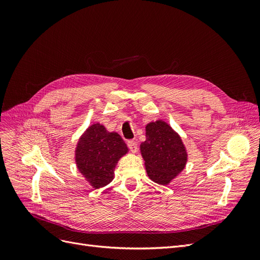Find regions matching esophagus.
Returning a JSON list of instances; mask_svg holds the SVG:
<instances>
[{
    "label": "esophagus",
    "mask_w": 260,
    "mask_h": 260,
    "mask_svg": "<svg viewBox=\"0 0 260 260\" xmlns=\"http://www.w3.org/2000/svg\"><path fill=\"white\" fill-rule=\"evenodd\" d=\"M128 147L130 148V151L132 153H136L138 151V143L136 140H131V141H128Z\"/></svg>",
    "instance_id": "34e87169"
}]
</instances>
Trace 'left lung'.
<instances>
[{
    "instance_id": "obj_1",
    "label": "left lung",
    "mask_w": 260,
    "mask_h": 260,
    "mask_svg": "<svg viewBox=\"0 0 260 260\" xmlns=\"http://www.w3.org/2000/svg\"><path fill=\"white\" fill-rule=\"evenodd\" d=\"M146 140L140 145L148 178L157 184L168 185L187 162V151L180 135L158 119L145 125Z\"/></svg>"
}]
</instances>
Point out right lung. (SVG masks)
<instances>
[{
	"label": "right lung",
	"instance_id": "obj_1",
	"mask_svg": "<svg viewBox=\"0 0 260 260\" xmlns=\"http://www.w3.org/2000/svg\"><path fill=\"white\" fill-rule=\"evenodd\" d=\"M129 149L117 132H109L94 122L82 133L75 148L78 171L93 188L109 184L115 177L118 161Z\"/></svg>",
	"mask_w": 260,
	"mask_h": 260
}]
</instances>
